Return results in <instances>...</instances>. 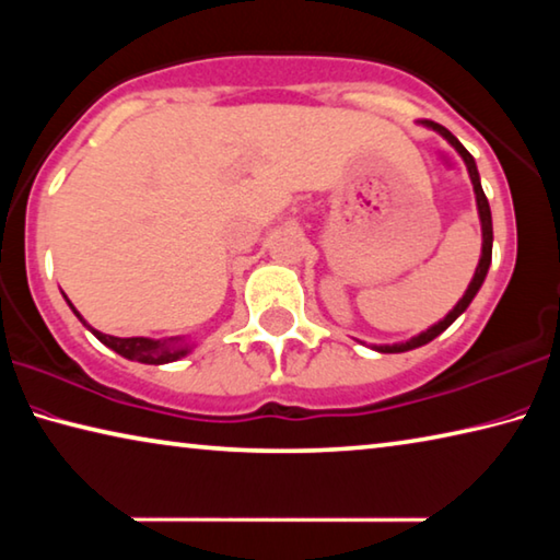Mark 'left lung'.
Returning a JSON list of instances; mask_svg holds the SVG:
<instances>
[{
    "mask_svg": "<svg viewBox=\"0 0 560 560\" xmlns=\"http://www.w3.org/2000/svg\"><path fill=\"white\" fill-rule=\"evenodd\" d=\"M423 124H425V127L436 129L439 135H441L443 139H448V144L454 147L460 156H464V162H466V166H468V174H471V182H474L476 203H478V214H481V229H483V252H481V261H478V266H476V273H474V279H471V283H468V289H466L464 299H460L458 304L454 306V312H451V314H448L446 318H443V322H439L436 326H431L429 331H423V334H419V336H413L411 341H406V343H396V346H378L376 351H381V353H401V351L419 349V346H423V343H429V341L436 339V336H439L441 331H446V328H448L451 324H454L460 314L466 312L468 304H471L474 296L478 294V289H481L483 279H486V273H488V266H491V246H493L491 209H488V199H486V194H483V189H481V179H478V168H476L474 156L468 154V149H466L464 144H460V141H458L454 135H451V131H448L446 127H441V124H436V121H429V119H423Z\"/></svg>",
    "mask_w": 560,
    "mask_h": 560,
    "instance_id": "left-lung-1",
    "label": "left lung"
}]
</instances>
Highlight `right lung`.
I'll return each mask as SVG.
<instances>
[{
	"instance_id": "add662e5",
	"label": "right lung",
	"mask_w": 560,
	"mask_h": 560,
	"mask_svg": "<svg viewBox=\"0 0 560 560\" xmlns=\"http://www.w3.org/2000/svg\"><path fill=\"white\" fill-rule=\"evenodd\" d=\"M69 306H72V304H69ZM89 331H92L104 346H109L112 351L121 353L124 359H131V361H139V363H168V361H176L186 353V349L179 343V339L152 341V339H141V336H129V339H119V336H109V334L96 331V328H92V326H89Z\"/></svg>"
}]
</instances>
